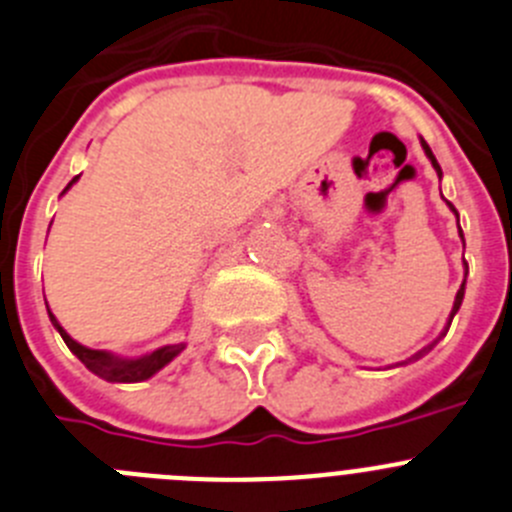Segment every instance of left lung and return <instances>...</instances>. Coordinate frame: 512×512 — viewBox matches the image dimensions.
I'll use <instances>...</instances> for the list:
<instances>
[{"instance_id": "left-lung-1", "label": "left lung", "mask_w": 512, "mask_h": 512, "mask_svg": "<svg viewBox=\"0 0 512 512\" xmlns=\"http://www.w3.org/2000/svg\"><path fill=\"white\" fill-rule=\"evenodd\" d=\"M421 147H424V154H426V157H429L431 167H434V170H437V175H439V177H442V167H439L437 157H434V154H431L429 144H426V142H424V139H421ZM447 205H449V208H452V213H454V215H457V210H454V205H452V203H449V200H447ZM457 225H459V215H457ZM459 236H462V228H459ZM462 241H464V236H462ZM464 276H467V264H464ZM464 284H467V279H464V281H462V287H459L457 297H454V307H452V312H449V320H447V327H444V332H442V335H439V337H437V340L431 342V345H426V348H424V350H419V353H416V355H411V358H409V360H403V363H398V365L414 363V360L424 358V355H426V353H429V350H431V348H434V345H437V342H439V340H442V337H444V335H447L449 325H452V320H454V314H457V312H459V307H462V299H464Z\"/></svg>"}]
</instances>
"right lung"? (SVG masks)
Wrapping results in <instances>:
<instances>
[{"mask_svg": "<svg viewBox=\"0 0 512 512\" xmlns=\"http://www.w3.org/2000/svg\"><path fill=\"white\" fill-rule=\"evenodd\" d=\"M75 182H78V177H73V180L68 182V187L63 190V195L75 185ZM48 314H50V322H53V327L60 332V337H63L65 345L70 348V353L81 360V363L86 365L91 373H96L98 378H103V381H109V383L147 381V378H152L154 373H159L164 365L172 363V360H175L177 355L185 350V342H177V345H164V348L152 350V353L142 355V358H121V355L109 353V350H93V348H86V345H81V342H75L73 337H70L68 332L60 327V322L55 320V314L50 312V309H48Z\"/></svg>", "mask_w": 512, "mask_h": 512, "instance_id": "right-lung-1", "label": "right lung"}]
</instances>
